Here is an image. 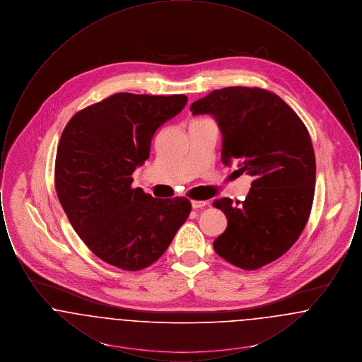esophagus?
<instances>
[{"label":"esophagus","mask_w":362,"mask_h":362,"mask_svg":"<svg viewBox=\"0 0 362 362\" xmlns=\"http://www.w3.org/2000/svg\"><path fill=\"white\" fill-rule=\"evenodd\" d=\"M191 205L194 209H199V207L206 206L207 202L206 201H197V199H194V201H191Z\"/></svg>","instance_id":"1"}]
</instances>
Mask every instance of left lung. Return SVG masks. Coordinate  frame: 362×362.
Returning a JSON list of instances; mask_svg holds the SVG:
<instances>
[{"label":"left lung","instance_id":"obj_1","mask_svg":"<svg viewBox=\"0 0 362 362\" xmlns=\"http://www.w3.org/2000/svg\"><path fill=\"white\" fill-rule=\"evenodd\" d=\"M189 110L216 118L223 163L239 161L254 177L244 201L213 202L228 220L213 248L236 267L258 270L291 250L308 223L316 182L308 129L278 95L257 86L216 89Z\"/></svg>","mask_w":362,"mask_h":362}]
</instances>
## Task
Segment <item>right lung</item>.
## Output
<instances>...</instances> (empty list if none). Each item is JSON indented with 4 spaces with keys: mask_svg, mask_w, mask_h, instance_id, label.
I'll use <instances>...</instances> for the list:
<instances>
[{
    "mask_svg": "<svg viewBox=\"0 0 362 362\" xmlns=\"http://www.w3.org/2000/svg\"><path fill=\"white\" fill-rule=\"evenodd\" d=\"M187 100L121 92L76 112L62 132L54 171L58 199L86 247L124 272L153 264L189 216L185 197L158 199L132 187L156 130Z\"/></svg>",
    "mask_w": 362,
    "mask_h": 362,
    "instance_id": "obj_1",
    "label": "right lung"
}]
</instances>
